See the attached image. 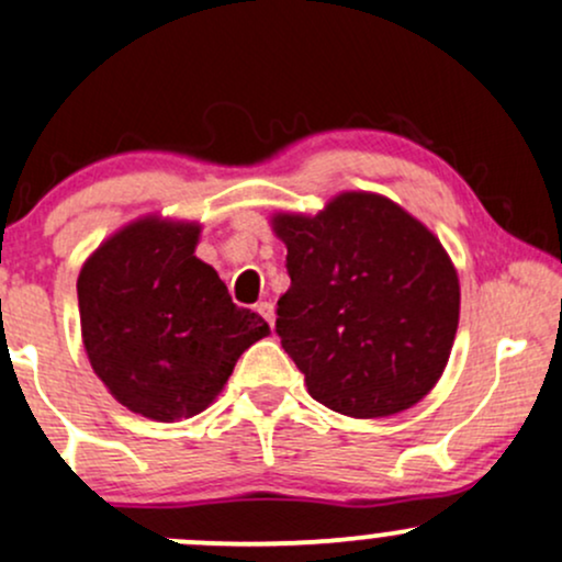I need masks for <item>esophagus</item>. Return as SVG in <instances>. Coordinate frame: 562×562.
Wrapping results in <instances>:
<instances>
[{
	"mask_svg": "<svg viewBox=\"0 0 562 562\" xmlns=\"http://www.w3.org/2000/svg\"><path fill=\"white\" fill-rule=\"evenodd\" d=\"M256 312H258V315H261V317H263V321H266V323H269V326H271V328H274V306H271V304H269V301H261V304H258V306H256Z\"/></svg>",
	"mask_w": 562,
	"mask_h": 562,
	"instance_id": "obj_1",
	"label": "esophagus"
}]
</instances>
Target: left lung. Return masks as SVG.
<instances>
[{
  "instance_id": "left-lung-1",
  "label": "left lung",
  "mask_w": 562,
  "mask_h": 562,
  "mask_svg": "<svg viewBox=\"0 0 562 562\" xmlns=\"http://www.w3.org/2000/svg\"><path fill=\"white\" fill-rule=\"evenodd\" d=\"M291 288L277 336L315 401L387 417L436 385L458 330L450 256L420 221L374 193H341L321 215H277Z\"/></svg>"
}]
</instances>
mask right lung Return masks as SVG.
Masks as SVG:
<instances>
[{"label": "right lung", "mask_w": 562, "mask_h": 562, "mask_svg": "<svg viewBox=\"0 0 562 562\" xmlns=\"http://www.w3.org/2000/svg\"><path fill=\"white\" fill-rule=\"evenodd\" d=\"M199 226L158 217L110 236L78 277L82 345L126 409L182 420L215 401L236 360L269 334L193 256Z\"/></svg>", "instance_id": "obj_1"}]
</instances>
